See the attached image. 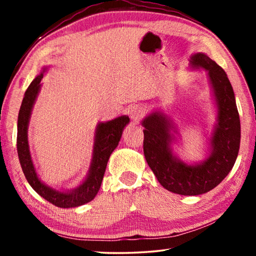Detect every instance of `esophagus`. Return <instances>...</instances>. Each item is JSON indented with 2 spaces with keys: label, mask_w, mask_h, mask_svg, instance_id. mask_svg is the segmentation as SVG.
Wrapping results in <instances>:
<instances>
[{
  "label": "esophagus",
  "mask_w": 256,
  "mask_h": 256,
  "mask_svg": "<svg viewBox=\"0 0 256 256\" xmlns=\"http://www.w3.org/2000/svg\"><path fill=\"white\" fill-rule=\"evenodd\" d=\"M144 108L140 106H133L128 110V115L131 116V118L133 120L134 123L140 122V120L144 118Z\"/></svg>",
  "instance_id": "1"
}]
</instances>
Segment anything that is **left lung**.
I'll list each match as a JSON object with an SVG mask.
<instances>
[{
    "label": "left lung",
    "mask_w": 256,
    "mask_h": 256,
    "mask_svg": "<svg viewBox=\"0 0 256 256\" xmlns=\"http://www.w3.org/2000/svg\"><path fill=\"white\" fill-rule=\"evenodd\" d=\"M190 64L208 71L218 108L209 157L196 164L175 157L170 146L175 138L170 131L175 128L162 112H154L142 120L146 162L164 188L180 196H200L222 183L234 167L240 144V114L226 72L203 53L194 54Z\"/></svg>",
    "instance_id": "left-lung-1"
}]
</instances>
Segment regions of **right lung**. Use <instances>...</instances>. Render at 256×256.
Instances as JSON below:
<instances>
[{
	"label": "right lung",
	"mask_w": 256,
	"mask_h": 256,
	"mask_svg": "<svg viewBox=\"0 0 256 256\" xmlns=\"http://www.w3.org/2000/svg\"><path fill=\"white\" fill-rule=\"evenodd\" d=\"M44 72L45 68L40 76L34 78L28 89L26 90L19 110L18 136H16V150H18L19 162L28 183L40 196L58 208H76L90 202L97 196L104 174H105L108 159L118 146L123 130L126 124H128L130 118L128 116H120L118 118L97 125L92 166L84 183L68 192H60V190L50 188L38 178L28 144V124L34 100L40 90V81Z\"/></svg>",
	"instance_id": "1"
}]
</instances>
